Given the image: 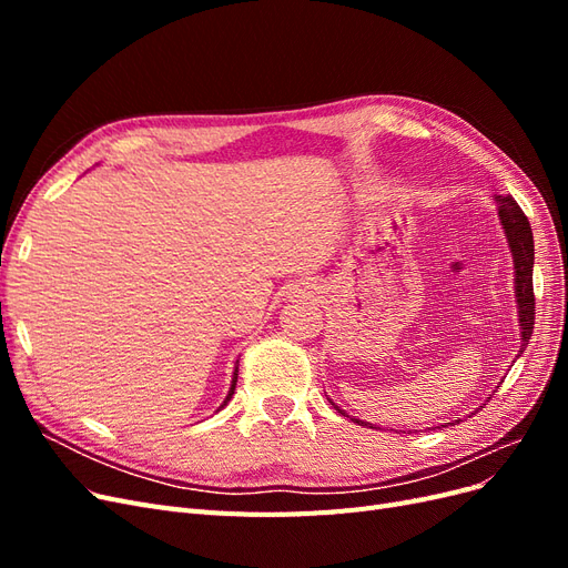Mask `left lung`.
<instances>
[{"instance_id": "left-lung-1", "label": "left lung", "mask_w": 568, "mask_h": 568, "mask_svg": "<svg viewBox=\"0 0 568 568\" xmlns=\"http://www.w3.org/2000/svg\"><path fill=\"white\" fill-rule=\"evenodd\" d=\"M495 205H497V217H500V225L507 239V246L511 253V263H514V296H517V313H519V329H521V346L517 357H521V353L528 346V338L532 334V320H536V298H532V261H536V248H532V232L528 225V217L524 215V211L517 205L511 196H493ZM329 403L341 412L343 417H348L332 398ZM355 424L369 426V422L363 419H353ZM459 424V419H455ZM450 424V422H448ZM445 424V426H448ZM372 428H376L372 424Z\"/></svg>"}]
</instances>
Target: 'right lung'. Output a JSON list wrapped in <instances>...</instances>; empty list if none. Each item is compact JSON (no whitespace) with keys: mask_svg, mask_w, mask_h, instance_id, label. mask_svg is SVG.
Instances as JSON below:
<instances>
[{"mask_svg":"<svg viewBox=\"0 0 568 568\" xmlns=\"http://www.w3.org/2000/svg\"><path fill=\"white\" fill-rule=\"evenodd\" d=\"M236 379H239V359H236V365H234V374H232V384H230V393H227V398H225V403H222L220 407H225L230 400H232V395H234V388H236Z\"/></svg>","mask_w":568,"mask_h":568,"instance_id":"add662e5","label":"right lung"}]
</instances>
